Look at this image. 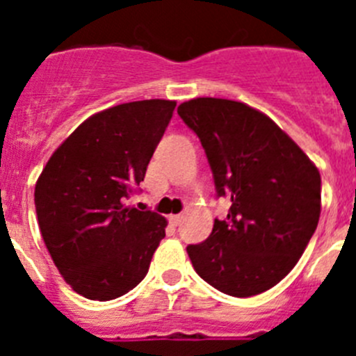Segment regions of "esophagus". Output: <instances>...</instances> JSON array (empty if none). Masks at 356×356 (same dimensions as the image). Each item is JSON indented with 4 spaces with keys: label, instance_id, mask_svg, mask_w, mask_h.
Here are the masks:
<instances>
[{
    "label": "esophagus",
    "instance_id": "1",
    "mask_svg": "<svg viewBox=\"0 0 356 356\" xmlns=\"http://www.w3.org/2000/svg\"><path fill=\"white\" fill-rule=\"evenodd\" d=\"M181 213H172V216H169V221H171V225H175V226H178L181 222Z\"/></svg>",
    "mask_w": 356,
    "mask_h": 356
}]
</instances>
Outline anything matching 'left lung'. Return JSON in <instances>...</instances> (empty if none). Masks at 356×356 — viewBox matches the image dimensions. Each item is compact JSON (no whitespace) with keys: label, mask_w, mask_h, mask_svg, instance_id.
Masks as SVG:
<instances>
[{"label":"left lung","mask_w":356,"mask_h":356,"mask_svg":"<svg viewBox=\"0 0 356 356\" xmlns=\"http://www.w3.org/2000/svg\"><path fill=\"white\" fill-rule=\"evenodd\" d=\"M178 115L200 137L225 221L187 253L207 284L235 298L269 291L292 271L321 216V175L273 119L250 105L196 97Z\"/></svg>","instance_id":"left-lung-1"}]
</instances>
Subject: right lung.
I'll return each instance as SVG.
<instances>
[{
    "instance_id": "obj_1",
    "label": "right lung",
    "mask_w": 356,
    "mask_h": 356,
    "mask_svg": "<svg viewBox=\"0 0 356 356\" xmlns=\"http://www.w3.org/2000/svg\"><path fill=\"white\" fill-rule=\"evenodd\" d=\"M176 102L122 103L90 115L56 147L35 185L44 244L56 269L87 300L108 301L140 284L168 221L127 201Z\"/></svg>"
}]
</instances>
